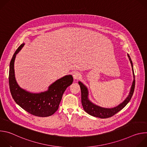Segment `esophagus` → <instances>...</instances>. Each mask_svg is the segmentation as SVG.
<instances>
[{"label": "esophagus", "mask_w": 147, "mask_h": 147, "mask_svg": "<svg viewBox=\"0 0 147 147\" xmlns=\"http://www.w3.org/2000/svg\"><path fill=\"white\" fill-rule=\"evenodd\" d=\"M73 76L74 79L76 80H78V78H80V77H81V74H80V73H77V72H76V73H74L73 74Z\"/></svg>", "instance_id": "1"}]
</instances>
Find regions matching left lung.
Returning a JSON list of instances; mask_svg holds the SVG:
<instances>
[{
	"label": "left lung",
	"mask_w": 147,
	"mask_h": 147,
	"mask_svg": "<svg viewBox=\"0 0 147 147\" xmlns=\"http://www.w3.org/2000/svg\"><path fill=\"white\" fill-rule=\"evenodd\" d=\"M127 56L129 59V60L130 61V63L132 67V70H133V81L132 82V85L130 88V91L129 92L128 96L121 103L118 105L117 106L113 108H108L101 107L94 103L90 100L88 98L89 92H88L87 87L82 82H81V81H78V84L80 85V87L81 88V92L82 105L84 109V111L88 114L90 115L91 116L96 117H99L101 119L108 118V117H112V116L117 113L118 112L120 111L122 109H123L125 106H126V105L129 102V101L131 99V97L133 95L134 91L135 76H134L133 65L131 59L129 54H127Z\"/></svg>",
	"instance_id": "8db88e82"
}]
</instances>
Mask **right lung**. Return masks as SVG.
<instances>
[{
  "instance_id": "add662e5",
  "label": "right lung",
  "mask_w": 147,
  "mask_h": 147,
  "mask_svg": "<svg viewBox=\"0 0 147 147\" xmlns=\"http://www.w3.org/2000/svg\"><path fill=\"white\" fill-rule=\"evenodd\" d=\"M24 44L18 48L10 63L9 82L11 96L17 105L31 115L39 117L51 116L58 109L63 94L72 84L73 78L71 74L66 75L53 82L47 91L39 93L30 92L21 88L15 77L14 61Z\"/></svg>"
}]
</instances>
